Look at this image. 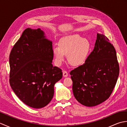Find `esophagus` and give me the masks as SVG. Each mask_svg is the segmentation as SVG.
I'll return each instance as SVG.
<instances>
[{
	"label": "esophagus",
	"mask_w": 127,
	"mask_h": 127,
	"mask_svg": "<svg viewBox=\"0 0 127 127\" xmlns=\"http://www.w3.org/2000/svg\"><path fill=\"white\" fill-rule=\"evenodd\" d=\"M63 76L64 77H67L68 76V72H67V71H63Z\"/></svg>",
	"instance_id": "esophagus-1"
}]
</instances>
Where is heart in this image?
<instances>
[{
    "mask_svg": "<svg viewBox=\"0 0 127 127\" xmlns=\"http://www.w3.org/2000/svg\"><path fill=\"white\" fill-rule=\"evenodd\" d=\"M59 47L53 48V55L57 65H61L68 55V61L74 66L84 64L88 58L90 50V44L88 40L82 38L80 35L74 34L64 36L59 40Z\"/></svg>",
    "mask_w": 127,
    "mask_h": 127,
    "instance_id": "obj_1",
    "label": "heart"
}]
</instances>
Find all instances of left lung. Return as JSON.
I'll return each mask as SVG.
<instances>
[{
  "label": "left lung",
  "instance_id": "left-lung-1",
  "mask_svg": "<svg viewBox=\"0 0 127 127\" xmlns=\"http://www.w3.org/2000/svg\"><path fill=\"white\" fill-rule=\"evenodd\" d=\"M119 72L115 47L104 35L97 33L94 48L85 63L70 72L75 98L86 106L102 103L111 94Z\"/></svg>",
  "mask_w": 127,
  "mask_h": 127
}]
</instances>
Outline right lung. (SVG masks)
I'll list each match as a JSON object with an SVG mask.
<instances>
[{
  "label": "right lung",
  "mask_w": 127,
  "mask_h": 127,
  "mask_svg": "<svg viewBox=\"0 0 127 127\" xmlns=\"http://www.w3.org/2000/svg\"><path fill=\"white\" fill-rule=\"evenodd\" d=\"M52 42L40 28L26 29L9 56L10 84L18 98L35 109L44 107L54 95L62 70L52 65Z\"/></svg>",
  "instance_id": "right-lung-1"
}]
</instances>
